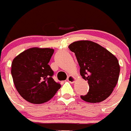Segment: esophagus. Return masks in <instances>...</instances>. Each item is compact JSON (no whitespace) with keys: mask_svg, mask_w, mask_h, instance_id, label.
I'll return each instance as SVG.
<instances>
[{"mask_svg":"<svg viewBox=\"0 0 131 131\" xmlns=\"http://www.w3.org/2000/svg\"><path fill=\"white\" fill-rule=\"evenodd\" d=\"M67 79H68V81L70 82V83H73L74 82H75V77H73V76H71V75L68 76V77Z\"/></svg>","mask_w":131,"mask_h":131,"instance_id":"esophagus-1","label":"esophagus"}]
</instances>
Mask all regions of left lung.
<instances>
[{"instance_id": "1", "label": "left lung", "mask_w": 131, "mask_h": 131, "mask_svg": "<svg viewBox=\"0 0 131 131\" xmlns=\"http://www.w3.org/2000/svg\"><path fill=\"white\" fill-rule=\"evenodd\" d=\"M75 53L80 73L89 84L86 95L81 96L87 102H100L110 95L119 79L120 67L115 56L90 40L76 41L69 46Z\"/></svg>"}]
</instances>
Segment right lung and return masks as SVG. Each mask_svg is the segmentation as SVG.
I'll return each mask as SVG.
<instances>
[{
  "label": "right lung",
  "instance_id": "1",
  "mask_svg": "<svg viewBox=\"0 0 131 131\" xmlns=\"http://www.w3.org/2000/svg\"><path fill=\"white\" fill-rule=\"evenodd\" d=\"M52 48H31L13 60L11 73L19 94L33 104H42L55 95L61 85L53 79L48 65L54 53Z\"/></svg>",
  "mask_w": 131,
  "mask_h": 131
}]
</instances>
